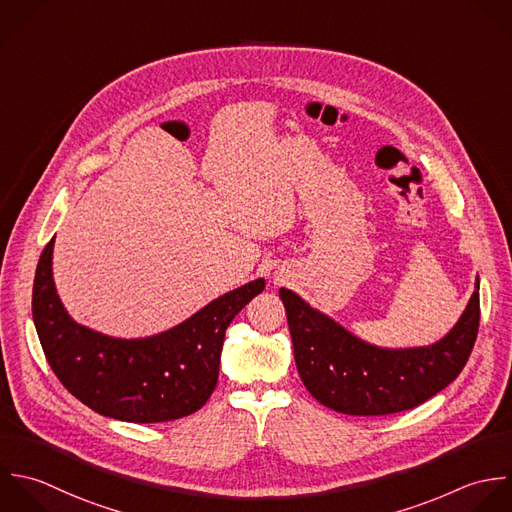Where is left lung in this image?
Listing matches in <instances>:
<instances>
[{
  "mask_svg": "<svg viewBox=\"0 0 512 512\" xmlns=\"http://www.w3.org/2000/svg\"><path fill=\"white\" fill-rule=\"evenodd\" d=\"M279 297L303 385L343 415H391L425 403L459 377L479 333V277L457 325L441 341L411 349L365 343L285 287Z\"/></svg>",
  "mask_w": 512,
  "mask_h": 512,
  "instance_id": "left-lung-1",
  "label": "left lung"
}]
</instances>
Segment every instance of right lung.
<instances>
[{
	"label": "right lung",
	"mask_w": 512,
	"mask_h": 512,
	"mask_svg": "<svg viewBox=\"0 0 512 512\" xmlns=\"http://www.w3.org/2000/svg\"><path fill=\"white\" fill-rule=\"evenodd\" d=\"M51 257L53 239L39 257L31 295L45 359L75 399L103 417L127 423H163L199 411L217 385L229 323L265 289V279H255L169 331L115 339L67 315L55 291Z\"/></svg>",
	"instance_id": "right-lung-1"
}]
</instances>
